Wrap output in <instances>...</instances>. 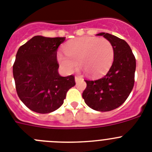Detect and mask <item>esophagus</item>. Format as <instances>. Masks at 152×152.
<instances>
[{"mask_svg": "<svg viewBox=\"0 0 152 152\" xmlns=\"http://www.w3.org/2000/svg\"><path fill=\"white\" fill-rule=\"evenodd\" d=\"M81 79V77H79V76H75V82H77V81H79V80Z\"/></svg>", "mask_w": 152, "mask_h": 152, "instance_id": "34e87169", "label": "esophagus"}]
</instances>
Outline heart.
<instances>
[{
    "label": "heart",
    "mask_w": 152,
    "mask_h": 152,
    "mask_svg": "<svg viewBox=\"0 0 152 152\" xmlns=\"http://www.w3.org/2000/svg\"><path fill=\"white\" fill-rule=\"evenodd\" d=\"M64 53L58 52V61L68 73H72L78 66L86 73L96 76L105 73L112 65L114 49L106 39L84 36L70 41L64 46Z\"/></svg>",
    "instance_id": "1"
}]
</instances>
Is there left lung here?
Returning a JSON list of instances; mask_svg holds the SVG:
<instances>
[{"label":"left lung","mask_w":152,"mask_h":152,"mask_svg":"<svg viewBox=\"0 0 152 152\" xmlns=\"http://www.w3.org/2000/svg\"><path fill=\"white\" fill-rule=\"evenodd\" d=\"M114 49L112 66L102 77L85 80L87 88L82 97L87 105L100 112L118 108L129 96L135 82L136 61L132 51L125 40L107 33H100Z\"/></svg>","instance_id":"obj_1"}]
</instances>
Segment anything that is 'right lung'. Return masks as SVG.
Here are the masks:
<instances>
[{
	"mask_svg": "<svg viewBox=\"0 0 152 152\" xmlns=\"http://www.w3.org/2000/svg\"><path fill=\"white\" fill-rule=\"evenodd\" d=\"M64 37L36 36L21 45L13 66L17 93L32 111L49 113L59 108L75 85V77L58 74V48Z\"/></svg>",
	"mask_w": 152,
	"mask_h": 152,
	"instance_id": "obj_1",
	"label": "right lung"
}]
</instances>
